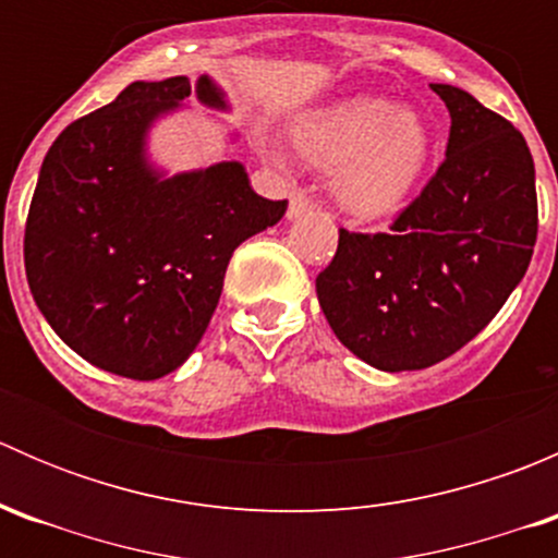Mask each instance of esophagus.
<instances>
[{"label":"esophagus","mask_w":558,"mask_h":558,"mask_svg":"<svg viewBox=\"0 0 558 558\" xmlns=\"http://www.w3.org/2000/svg\"><path fill=\"white\" fill-rule=\"evenodd\" d=\"M311 210H313L311 196L302 194V191H294V194H291V202H289V218H300Z\"/></svg>","instance_id":"1"}]
</instances>
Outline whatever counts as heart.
<instances>
[{
	"mask_svg": "<svg viewBox=\"0 0 558 558\" xmlns=\"http://www.w3.org/2000/svg\"><path fill=\"white\" fill-rule=\"evenodd\" d=\"M296 148L320 170L335 172L342 210L373 218L391 213L415 189L432 159V129L413 107L359 97L300 123ZM280 165L278 150H267Z\"/></svg>",
	"mask_w": 558,
	"mask_h": 558,
	"instance_id": "heart-1",
	"label": "heart"
}]
</instances>
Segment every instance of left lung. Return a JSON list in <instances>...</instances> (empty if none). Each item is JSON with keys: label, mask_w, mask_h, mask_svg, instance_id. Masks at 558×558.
I'll return each instance as SVG.
<instances>
[{"label": "left lung", "mask_w": 558, "mask_h": 558, "mask_svg": "<svg viewBox=\"0 0 558 558\" xmlns=\"http://www.w3.org/2000/svg\"><path fill=\"white\" fill-rule=\"evenodd\" d=\"M432 92L451 112L440 170L391 232L340 229L315 278L337 340L384 373L432 367L464 348L521 283L537 240L523 134L461 88Z\"/></svg>", "instance_id": "obj_1"}]
</instances>
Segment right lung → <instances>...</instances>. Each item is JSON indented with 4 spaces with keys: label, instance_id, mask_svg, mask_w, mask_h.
<instances>
[{
    "label": "right lung",
    "instance_id": "1",
    "mask_svg": "<svg viewBox=\"0 0 558 558\" xmlns=\"http://www.w3.org/2000/svg\"><path fill=\"white\" fill-rule=\"evenodd\" d=\"M194 94L227 110L202 75L137 81L77 118L45 154L24 234L32 296L50 329L94 367L156 380L194 353L221 300L234 247L283 218L240 161L167 178L148 129Z\"/></svg>",
    "mask_w": 558,
    "mask_h": 558
}]
</instances>
